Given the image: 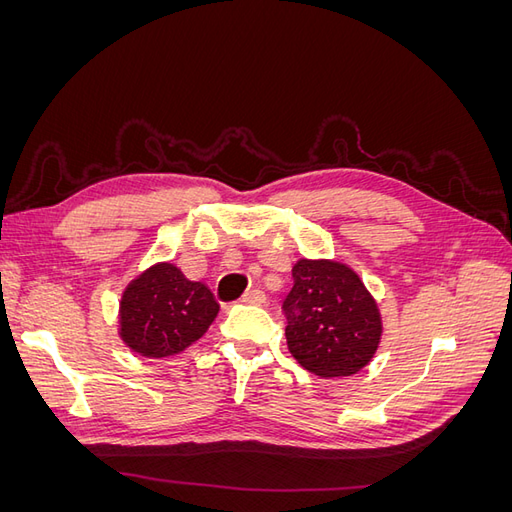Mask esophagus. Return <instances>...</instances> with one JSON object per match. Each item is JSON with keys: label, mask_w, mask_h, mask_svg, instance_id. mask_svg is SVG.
I'll use <instances>...</instances> for the list:
<instances>
[{"label": "esophagus", "mask_w": 512, "mask_h": 512, "mask_svg": "<svg viewBox=\"0 0 512 512\" xmlns=\"http://www.w3.org/2000/svg\"><path fill=\"white\" fill-rule=\"evenodd\" d=\"M243 303H247V305H262V303H267V294L262 292V290H247L245 294H243V299H241Z\"/></svg>", "instance_id": "1"}]
</instances>
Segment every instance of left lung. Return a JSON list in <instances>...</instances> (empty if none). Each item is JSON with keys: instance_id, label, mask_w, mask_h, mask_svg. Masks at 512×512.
Wrapping results in <instances>:
<instances>
[{"instance_id": "1", "label": "left lung", "mask_w": 512, "mask_h": 512, "mask_svg": "<svg viewBox=\"0 0 512 512\" xmlns=\"http://www.w3.org/2000/svg\"><path fill=\"white\" fill-rule=\"evenodd\" d=\"M284 301L286 342L301 367L322 378L352 376L371 363L382 339L376 299L346 262L299 258Z\"/></svg>"}]
</instances>
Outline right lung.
I'll list each match as a JSON object with an SVG mask.
<instances>
[{"mask_svg": "<svg viewBox=\"0 0 512 512\" xmlns=\"http://www.w3.org/2000/svg\"><path fill=\"white\" fill-rule=\"evenodd\" d=\"M220 305L203 282H192L173 262H156L123 288L119 337L132 352L162 359L203 337Z\"/></svg>", "mask_w": 512, "mask_h": 512, "instance_id": "add662e5", "label": "right lung"}]
</instances>
